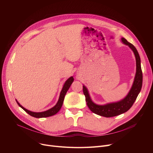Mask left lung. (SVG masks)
<instances>
[{
  "label": "left lung",
  "mask_w": 153,
  "mask_h": 153,
  "mask_svg": "<svg viewBox=\"0 0 153 153\" xmlns=\"http://www.w3.org/2000/svg\"><path fill=\"white\" fill-rule=\"evenodd\" d=\"M121 41L123 44L129 46L133 51L135 56L136 66L133 83L129 92L125 96V98L118 102H110L104 104V105H99L92 101L87 88L83 85V92L85 97V101L88 107L93 113L100 116L112 117L124 114L132 107L142 87L143 73L139 53L136 48L131 43L128 42L125 38H122Z\"/></svg>",
  "instance_id": "obj_1"
}]
</instances>
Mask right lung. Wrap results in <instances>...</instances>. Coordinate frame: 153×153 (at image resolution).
<instances>
[{
	"label": "right lung",
	"instance_id": "add662e5",
	"mask_svg": "<svg viewBox=\"0 0 153 153\" xmlns=\"http://www.w3.org/2000/svg\"><path fill=\"white\" fill-rule=\"evenodd\" d=\"M74 81V78L72 76L70 77L69 79H68L66 80V81L65 82V83L64 84V85L62 87V89L60 92V95H59V97L58 99V102L56 103V105L51 108L50 109L44 111H42V112H34V111H30L27 109H26L25 108H24L23 106H22L19 103V102L16 100V102L18 103V105L23 109L25 110L27 114H28L30 115L35 117V118H45V117H51L53 116L55 114H56L60 110L62 103L64 102V97H65V95L66 94L68 89H69V87H71L72 83Z\"/></svg>",
	"mask_w": 153,
	"mask_h": 153
}]
</instances>
